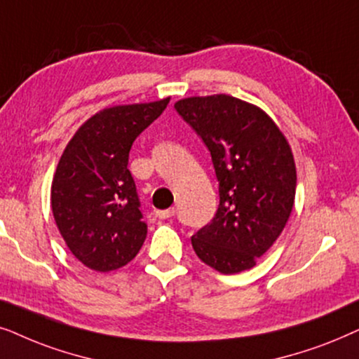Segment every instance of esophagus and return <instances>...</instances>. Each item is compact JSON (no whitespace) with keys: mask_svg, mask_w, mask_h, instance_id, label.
Masks as SVG:
<instances>
[{"mask_svg":"<svg viewBox=\"0 0 359 359\" xmlns=\"http://www.w3.org/2000/svg\"><path fill=\"white\" fill-rule=\"evenodd\" d=\"M175 213H177V208H174V207H170L167 210H157V212H156V215L159 218H170V217H174Z\"/></svg>","mask_w":359,"mask_h":359,"instance_id":"obj_1","label":"esophagus"}]
</instances>
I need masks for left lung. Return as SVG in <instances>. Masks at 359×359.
Listing matches in <instances>:
<instances>
[{"label": "left lung", "mask_w": 359, "mask_h": 359, "mask_svg": "<svg viewBox=\"0 0 359 359\" xmlns=\"http://www.w3.org/2000/svg\"><path fill=\"white\" fill-rule=\"evenodd\" d=\"M174 108L208 147L218 180V210L192 236L194 250L222 274L251 269L292 212L289 142L261 108L229 95L179 100Z\"/></svg>", "instance_id": "obj_1"}]
</instances>
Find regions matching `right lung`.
Instances as JSON below:
<instances>
[{"label": "right lung", "mask_w": 359, "mask_h": 359, "mask_svg": "<svg viewBox=\"0 0 359 359\" xmlns=\"http://www.w3.org/2000/svg\"><path fill=\"white\" fill-rule=\"evenodd\" d=\"M169 100L103 109L79 128L60 157L50 189L52 213L72 255L90 269L126 266L146 240L128 159L133 142Z\"/></svg>", "instance_id": "1"}]
</instances>
